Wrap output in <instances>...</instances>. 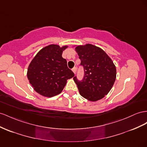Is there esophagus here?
Returning a JSON list of instances; mask_svg holds the SVG:
<instances>
[{"instance_id": "34e87169", "label": "esophagus", "mask_w": 147, "mask_h": 147, "mask_svg": "<svg viewBox=\"0 0 147 147\" xmlns=\"http://www.w3.org/2000/svg\"><path fill=\"white\" fill-rule=\"evenodd\" d=\"M76 68H75V67H74V68H73L72 69V71H73V72L75 74V72H76Z\"/></svg>"}]
</instances>
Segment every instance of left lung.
<instances>
[{
    "label": "left lung",
    "instance_id": "left-lung-1",
    "mask_svg": "<svg viewBox=\"0 0 147 147\" xmlns=\"http://www.w3.org/2000/svg\"><path fill=\"white\" fill-rule=\"evenodd\" d=\"M73 46L85 70L82 82L74 78L79 93L90 101L101 100L108 94L116 80V68L113 61L104 50L92 44Z\"/></svg>",
    "mask_w": 147,
    "mask_h": 147
}]
</instances>
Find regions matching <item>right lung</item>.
<instances>
[{
  "instance_id": "right-lung-1",
  "label": "right lung",
  "mask_w": 147,
  "mask_h": 147,
  "mask_svg": "<svg viewBox=\"0 0 147 147\" xmlns=\"http://www.w3.org/2000/svg\"><path fill=\"white\" fill-rule=\"evenodd\" d=\"M69 46L50 45L44 47L35 55L28 67L27 77L33 89L45 97L60 94L68 79L74 74L67 67L62 56Z\"/></svg>"
}]
</instances>
